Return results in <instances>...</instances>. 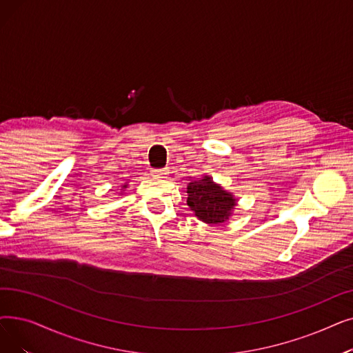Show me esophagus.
Masks as SVG:
<instances>
[{
  "label": "esophagus",
  "mask_w": 353,
  "mask_h": 353,
  "mask_svg": "<svg viewBox=\"0 0 353 353\" xmlns=\"http://www.w3.org/2000/svg\"><path fill=\"white\" fill-rule=\"evenodd\" d=\"M151 174L154 177H167L168 172L164 170V168H156V170H151Z\"/></svg>",
  "instance_id": "esophagus-1"
}]
</instances>
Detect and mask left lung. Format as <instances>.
<instances>
[{
  "instance_id": "left-lung-1",
  "label": "left lung",
  "mask_w": 353,
  "mask_h": 353,
  "mask_svg": "<svg viewBox=\"0 0 353 353\" xmlns=\"http://www.w3.org/2000/svg\"><path fill=\"white\" fill-rule=\"evenodd\" d=\"M188 205L202 222L222 223L231 216L236 199L216 185L210 176H203L188 185Z\"/></svg>"
}]
</instances>
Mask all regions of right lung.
I'll return each instance as SVG.
<instances>
[{
  "mask_svg": "<svg viewBox=\"0 0 353 353\" xmlns=\"http://www.w3.org/2000/svg\"><path fill=\"white\" fill-rule=\"evenodd\" d=\"M122 188H124V189H125V188H127V185H124V186H122Z\"/></svg>",
  "mask_w": 353,
  "mask_h": 353,
  "instance_id": "add662e5",
  "label": "right lung"
}]
</instances>
